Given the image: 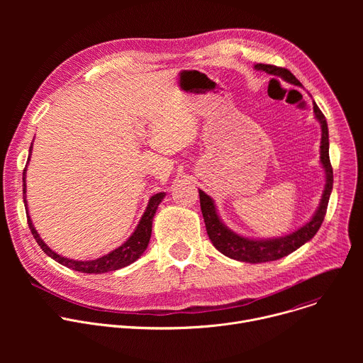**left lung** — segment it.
Wrapping results in <instances>:
<instances>
[{
	"label": "left lung",
	"instance_id": "8db88e82",
	"mask_svg": "<svg viewBox=\"0 0 363 363\" xmlns=\"http://www.w3.org/2000/svg\"><path fill=\"white\" fill-rule=\"evenodd\" d=\"M257 72H264L267 74L276 76L283 79L284 82L301 87V83L287 70L283 67L272 66V65H262L258 63L254 66ZM313 112L315 118L320 123L322 129V140H320V164L325 169V189L322 194L320 203L318 206L316 213L313 217L310 218L304 225L300 228L294 230L293 233L277 237V238H250V237H242L234 231H231L220 218L214 199L206 195L203 191H199V202H201V211L205 223L206 233H208V237L214 247L223 252L224 255L233 258V260L242 262V263H266V262H274L279 260L281 257L289 255L290 252L296 251L300 248L303 244L312 240L316 233L319 231L325 216L328 210V203L329 198L332 194L333 188V169L330 165L329 160V129H328V122L319 106L313 101Z\"/></svg>",
	"mask_w": 363,
	"mask_h": 363
}]
</instances>
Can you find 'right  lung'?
Instances as JSON below:
<instances>
[{"label":"right lung","instance_id":"right-lung-1","mask_svg":"<svg viewBox=\"0 0 363 363\" xmlns=\"http://www.w3.org/2000/svg\"><path fill=\"white\" fill-rule=\"evenodd\" d=\"M31 147L33 143L30 146V155H31ZM30 155H28V161H30ZM26 171L27 167L23 172V196H24V205H26V211H27V223L28 227L31 230L33 237L35 238L37 244L41 247V250L48 255L56 260L57 263H60L62 266L72 269L74 272H82V273H87V274H101V273H108V272H113V270H119L123 269L132 263H135L138 258L143 254V251L146 250L149 240H150V234H152V221L155 217V213L158 210V205L162 202L165 192H160L150 196L146 210L136 227V230L132 233V235L118 248H115L113 251H111L109 254L101 255L96 260H87V262H80V260H72V258L63 257L60 254H57L56 251L51 250L38 235V233L35 231L33 221L28 216V208H27V199H26V192H27V185H26Z\"/></svg>","mask_w":363,"mask_h":363}]
</instances>
